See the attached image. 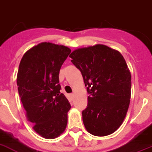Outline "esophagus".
<instances>
[{"instance_id": "1", "label": "esophagus", "mask_w": 152, "mask_h": 152, "mask_svg": "<svg viewBox=\"0 0 152 152\" xmlns=\"http://www.w3.org/2000/svg\"><path fill=\"white\" fill-rule=\"evenodd\" d=\"M69 96L71 98H72V99H73L74 98V94H69Z\"/></svg>"}]
</instances>
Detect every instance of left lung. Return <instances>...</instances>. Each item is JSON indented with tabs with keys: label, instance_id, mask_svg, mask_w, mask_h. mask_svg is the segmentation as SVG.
<instances>
[{
	"label": "left lung",
	"instance_id": "1",
	"mask_svg": "<svg viewBox=\"0 0 152 152\" xmlns=\"http://www.w3.org/2000/svg\"><path fill=\"white\" fill-rule=\"evenodd\" d=\"M69 57L90 94L82 112L86 131L95 136L111 134L122 124L129 107L131 76L125 59L104 45L78 48Z\"/></svg>",
	"mask_w": 152,
	"mask_h": 152
}]
</instances>
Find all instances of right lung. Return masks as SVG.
I'll return each mask as SVG.
<instances>
[{
	"label": "right lung",
	"mask_w": 152,
	"mask_h": 152,
	"mask_svg": "<svg viewBox=\"0 0 152 152\" xmlns=\"http://www.w3.org/2000/svg\"><path fill=\"white\" fill-rule=\"evenodd\" d=\"M71 49L50 42L39 43L21 58L17 76L18 94L33 129L42 137H58L66 130L71 108L61 94L59 71Z\"/></svg>",
	"instance_id": "right-lung-1"
}]
</instances>
